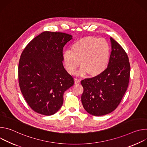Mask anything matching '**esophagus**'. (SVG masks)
Instances as JSON below:
<instances>
[{
    "instance_id": "34e87169",
    "label": "esophagus",
    "mask_w": 147,
    "mask_h": 147,
    "mask_svg": "<svg viewBox=\"0 0 147 147\" xmlns=\"http://www.w3.org/2000/svg\"><path fill=\"white\" fill-rule=\"evenodd\" d=\"M79 82H80V80L79 79H77V78L74 79V84H78Z\"/></svg>"
}]
</instances>
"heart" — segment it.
I'll list each match as a JSON object with an SVG mask.
<instances>
[{
	"instance_id": "1",
	"label": "heart",
	"mask_w": 147,
	"mask_h": 147,
	"mask_svg": "<svg viewBox=\"0 0 147 147\" xmlns=\"http://www.w3.org/2000/svg\"><path fill=\"white\" fill-rule=\"evenodd\" d=\"M111 49L108 42L104 39L88 36L83 37L71 46V51H66L63 60L67 72L73 74L78 67L81 76L87 73L89 76H99L105 70L110 60Z\"/></svg>"
}]
</instances>
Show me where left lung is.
<instances>
[{
    "label": "left lung",
    "mask_w": 147,
    "mask_h": 147,
    "mask_svg": "<svg viewBox=\"0 0 147 147\" xmlns=\"http://www.w3.org/2000/svg\"><path fill=\"white\" fill-rule=\"evenodd\" d=\"M112 51L108 66L99 76L82 80L81 102L84 108L93 116L113 112L119 105L128 87L130 65L123 48L110 38Z\"/></svg>",
    "instance_id": "1"
}]
</instances>
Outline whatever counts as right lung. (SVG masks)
Returning <instances> with one entry per match:
<instances>
[{
	"label": "right lung",
	"instance_id": "right-lung-1",
	"mask_svg": "<svg viewBox=\"0 0 147 147\" xmlns=\"http://www.w3.org/2000/svg\"><path fill=\"white\" fill-rule=\"evenodd\" d=\"M73 36L45 31L34 38L21 55L18 82L30 107L36 113L51 116L63 103V94L74 80L63 65V49Z\"/></svg>",
	"mask_w": 147,
	"mask_h": 147
}]
</instances>
